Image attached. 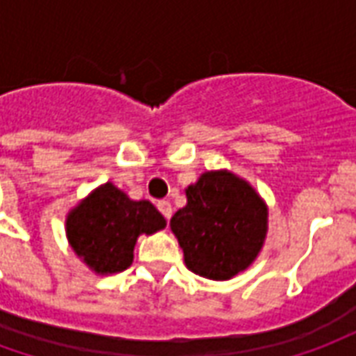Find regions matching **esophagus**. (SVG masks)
I'll list each match as a JSON object with an SVG mask.
<instances>
[{
  "label": "esophagus",
  "instance_id": "34e87169",
  "mask_svg": "<svg viewBox=\"0 0 356 356\" xmlns=\"http://www.w3.org/2000/svg\"><path fill=\"white\" fill-rule=\"evenodd\" d=\"M158 209L162 211V216L165 217V219H170L171 213H173V208H171V204L168 200L158 202Z\"/></svg>",
  "mask_w": 356,
  "mask_h": 356
}]
</instances>
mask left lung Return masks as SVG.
Returning a JSON list of instances; mask_svg holds the SVG:
<instances>
[{
    "label": "left lung",
    "instance_id": "obj_1",
    "mask_svg": "<svg viewBox=\"0 0 356 356\" xmlns=\"http://www.w3.org/2000/svg\"><path fill=\"white\" fill-rule=\"evenodd\" d=\"M186 206L170 227L194 275L231 280L257 259L268 231V208L259 193L229 170L202 173L185 188Z\"/></svg>",
    "mask_w": 356,
    "mask_h": 356
}]
</instances>
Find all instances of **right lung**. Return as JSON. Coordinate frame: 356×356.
<instances>
[{"label":"right lung","instance_id":"right-lung-1","mask_svg":"<svg viewBox=\"0 0 356 356\" xmlns=\"http://www.w3.org/2000/svg\"><path fill=\"white\" fill-rule=\"evenodd\" d=\"M165 219L148 200H131L114 183L89 193L66 216V238L95 275L122 273L133 263L140 234H154Z\"/></svg>","mask_w":356,"mask_h":356}]
</instances>
